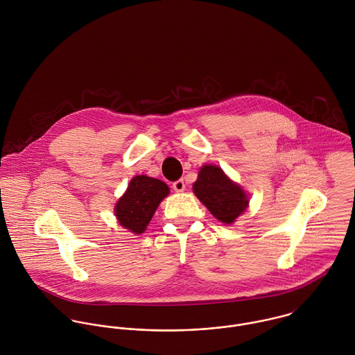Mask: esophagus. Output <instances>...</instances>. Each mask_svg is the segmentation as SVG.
<instances>
[{
  "label": "esophagus",
  "instance_id": "1",
  "mask_svg": "<svg viewBox=\"0 0 355 355\" xmlns=\"http://www.w3.org/2000/svg\"><path fill=\"white\" fill-rule=\"evenodd\" d=\"M172 187H173V190H175V191L182 193V191H184V189H186V183H184V180H183V179H179V180L173 182Z\"/></svg>",
  "mask_w": 355,
  "mask_h": 355
}]
</instances>
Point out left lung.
Here are the masks:
<instances>
[{
    "label": "left lung",
    "instance_id": "left-lung-1",
    "mask_svg": "<svg viewBox=\"0 0 355 355\" xmlns=\"http://www.w3.org/2000/svg\"><path fill=\"white\" fill-rule=\"evenodd\" d=\"M198 200L221 223L231 224L249 205L245 191L214 165H205L193 187Z\"/></svg>",
    "mask_w": 355,
    "mask_h": 355
}]
</instances>
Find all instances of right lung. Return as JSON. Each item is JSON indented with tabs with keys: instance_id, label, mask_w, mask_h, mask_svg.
I'll return each mask as SVG.
<instances>
[{
	"instance_id": "1",
	"label": "right lung",
	"mask_w": 355,
	"mask_h": 355,
	"mask_svg": "<svg viewBox=\"0 0 355 355\" xmlns=\"http://www.w3.org/2000/svg\"><path fill=\"white\" fill-rule=\"evenodd\" d=\"M169 194V187L149 176H135L125 194L116 203L119 223L134 234H142L159 202Z\"/></svg>"
}]
</instances>
